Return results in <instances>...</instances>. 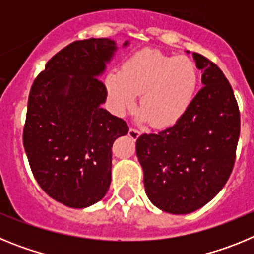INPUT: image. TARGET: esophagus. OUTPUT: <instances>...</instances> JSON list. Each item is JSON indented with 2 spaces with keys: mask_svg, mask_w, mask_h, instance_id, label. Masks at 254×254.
Returning a JSON list of instances; mask_svg holds the SVG:
<instances>
[{
  "mask_svg": "<svg viewBox=\"0 0 254 254\" xmlns=\"http://www.w3.org/2000/svg\"><path fill=\"white\" fill-rule=\"evenodd\" d=\"M140 129L138 128H134V127H131V128H129V131H128V134H129V137L131 138H133V140H136V138L138 137V136H140Z\"/></svg>",
  "mask_w": 254,
  "mask_h": 254,
  "instance_id": "1",
  "label": "esophagus"
}]
</instances>
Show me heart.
Returning a JSON list of instances; mask_svg holds the SVG:
<instances>
[{
    "instance_id": "obj_1",
    "label": "heart",
    "mask_w": 254,
    "mask_h": 254,
    "mask_svg": "<svg viewBox=\"0 0 254 254\" xmlns=\"http://www.w3.org/2000/svg\"><path fill=\"white\" fill-rule=\"evenodd\" d=\"M199 72L193 60L143 49L129 57L121 72L105 78L116 113L132 109L141 93V118L156 127L174 125L190 107L198 87Z\"/></svg>"
}]
</instances>
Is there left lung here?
<instances>
[{
    "instance_id": "left-lung-1",
    "label": "left lung",
    "mask_w": 254,
    "mask_h": 254,
    "mask_svg": "<svg viewBox=\"0 0 254 254\" xmlns=\"http://www.w3.org/2000/svg\"><path fill=\"white\" fill-rule=\"evenodd\" d=\"M205 86L176 125L143 133L136 154L149 199L169 214L185 215L223 190L235 163L241 113L232 85L208 58L193 53Z\"/></svg>"
}]
</instances>
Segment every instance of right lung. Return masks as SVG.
<instances>
[{"label":"right lung","instance_id":"right-lung-1","mask_svg":"<svg viewBox=\"0 0 254 254\" xmlns=\"http://www.w3.org/2000/svg\"><path fill=\"white\" fill-rule=\"evenodd\" d=\"M116 49L108 38L76 40L47 62L29 94L22 142L31 172L48 196L68 207L105 196L112 146L128 133L122 118L100 107L107 87L99 76Z\"/></svg>","mask_w":254,"mask_h":254}]
</instances>
